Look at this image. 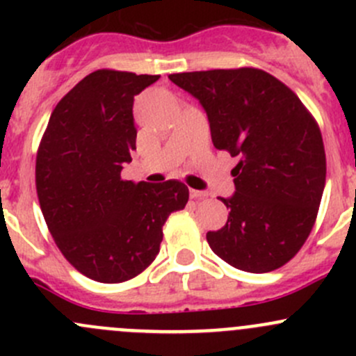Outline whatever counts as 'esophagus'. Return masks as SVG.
Segmentation results:
<instances>
[{
	"mask_svg": "<svg viewBox=\"0 0 356 356\" xmlns=\"http://www.w3.org/2000/svg\"><path fill=\"white\" fill-rule=\"evenodd\" d=\"M189 196L195 200H200V198H204V196H207V193L198 191V189H189Z\"/></svg>",
	"mask_w": 356,
	"mask_h": 356,
	"instance_id": "34e87169",
	"label": "esophagus"
}]
</instances>
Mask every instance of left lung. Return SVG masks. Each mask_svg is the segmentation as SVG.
Returning <instances> with one entry per match:
<instances>
[{
	"label": "left lung",
	"instance_id": "1",
	"mask_svg": "<svg viewBox=\"0 0 356 356\" xmlns=\"http://www.w3.org/2000/svg\"><path fill=\"white\" fill-rule=\"evenodd\" d=\"M207 111L217 149L238 156L227 222L208 232L213 253L253 274L288 264L305 245L325 186L321 129L296 95L258 68L168 75Z\"/></svg>",
	"mask_w": 356,
	"mask_h": 356
}]
</instances>
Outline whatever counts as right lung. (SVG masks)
<instances>
[{"instance_id":"obj_1","label":"right lung","mask_w":356,"mask_h":356,"mask_svg":"<svg viewBox=\"0 0 356 356\" xmlns=\"http://www.w3.org/2000/svg\"><path fill=\"white\" fill-rule=\"evenodd\" d=\"M160 75L96 70L60 99L35 160V188L49 232L86 277L106 284L141 274L156 258L165 220L188 186L122 181L136 149L134 96Z\"/></svg>"}]
</instances>
